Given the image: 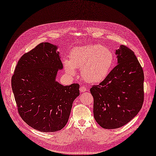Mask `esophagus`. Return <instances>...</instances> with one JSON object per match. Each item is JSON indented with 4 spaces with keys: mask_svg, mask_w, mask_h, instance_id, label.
<instances>
[{
    "mask_svg": "<svg viewBox=\"0 0 156 156\" xmlns=\"http://www.w3.org/2000/svg\"><path fill=\"white\" fill-rule=\"evenodd\" d=\"M86 91H87V88L86 86H80V92H84Z\"/></svg>",
    "mask_w": 156,
    "mask_h": 156,
    "instance_id": "34e87169",
    "label": "esophagus"
}]
</instances>
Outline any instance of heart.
<instances>
[{"instance_id":"b5f03b06","label":"heart","mask_w":156,"mask_h":156,"mask_svg":"<svg viewBox=\"0 0 156 156\" xmlns=\"http://www.w3.org/2000/svg\"><path fill=\"white\" fill-rule=\"evenodd\" d=\"M114 61V55L111 50L95 44L74 48L69 60H65L64 65L69 74L74 75L76 69H81V75L85 81L99 83L109 74Z\"/></svg>"}]
</instances>
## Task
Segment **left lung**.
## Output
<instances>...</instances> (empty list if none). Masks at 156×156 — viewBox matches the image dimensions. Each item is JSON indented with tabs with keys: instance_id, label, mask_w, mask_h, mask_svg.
I'll use <instances>...</instances> for the list:
<instances>
[{
	"instance_id": "1",
	"label": "left lung",
	"mask_w": 156,
	"mask_h": 156,
	"mask_svg": "<svg viewBox=\"0 0 156 156\" xmlns=\"http://www.w3.org/2000/svg\"><path fill=\"white\" fill-rule=\"evenodd\" d=\"M118 65L90 93L95 121L103 129H114L130 121L142 108L144 71L134 52L122 45L116 51Z\"/></svg>"
}]
</instances>
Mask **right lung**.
Wrapping results in <instances>:
<instances>
[{
    "label": "right lung",
    "instance_id": "obj_1",
    "mask_svg": "<svg viewBox=\"0 0 156 156\" xmlns=\"http://www.w3.org/2000/svg\"><path fill=\"white\" fill-rule=\"evenodd\" d=\"M57 46L41 43L23 54L11 83L20 116L34 129L44 133L63 129L69 121L80 85L64 86L55 80L62 69Z\"/></svg>",
    "mask_w": 156,
    "mask_h": 156
}]
</instances>
